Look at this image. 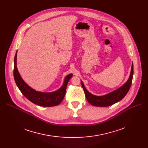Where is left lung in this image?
<instances>
[{"label": "left lung", "mask_w": 148, "mask_h": 148, "mask_svg": "<svg viewBox=\"0 0 148 148\" xmlns=\"http://www.w3.org/2000/svg\"><path fill=\"white\" fill-rule=\"evenodd\" d=\"M133 64H132L131 71L128 81L119 89L104 96H95L91 94L85 88L83 83L81 81L82 86L84 90L85 96L88 101L92 106L97 107H107L114 104L123 99L128 93L132 83L133 77Z\"/></svg>", "instance_id": "8db88e82"}]
</instances>
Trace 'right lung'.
<instances>
[{
    "mask_svg": "<svg viewBox=\"0 0 148 148\" xmlns=\"http://www.w3.org/2000/svg\"><path fill=\"white\" fill-rule=\"evenodd\" d=\"M16 64L17 52L14 57V77L17 87L27 99L35 104L42 107L56 106L62 101L66 93L67 84L73 76L72 74L65 77L63 86L59 90L51 93H44L35 90L23 80L17 70Z\"/></svg>",
    "mask_w": 148,
    "mask_h": 148,
    "instance_id": "1",
    "label": "right lung"
}]
</instances>
